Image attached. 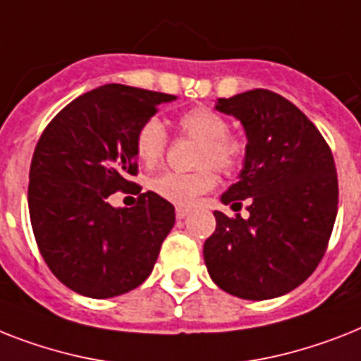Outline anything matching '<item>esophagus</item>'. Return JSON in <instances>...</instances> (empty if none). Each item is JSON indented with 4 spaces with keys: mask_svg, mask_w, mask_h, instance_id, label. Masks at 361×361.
Masks as SVG:
<instances>
[{
    "mask_svg": "<svg viewBox=\"0 0 361 361\" xmlns=\"http://www.w3.org/2000/svg\"><path fill=\"white\" fill-rule=\"evenodd\" d=\"M176 216H178L180 221H183V219L189 216V209H185V207H178V209H176Z\"/></svg>",
    "mask_w": 361,
    "mask_h": 361,
    "instance_id": "obj_1",
    "label": "esophagus"
}]
</instances>
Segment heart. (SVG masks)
Segmentation results:
<instances>
[{
	"instance_id": "b5f03b06",
	"label": "heart",
	"mask_w": 361,
	"mask_h": 361,
	"mask_svg": "<svg viewBox=\"0 0 361 361\" xmlns=\"http://www.w3.org/2000/svg\"><path fill=\"white\" fill-rule=\"evenodd\" d=\"M180 131L200 142L196 154L198 171L181 174L165 172L154 178L150 183L155 195L172 202L176 206H190L196 198L216 185V176L206 164L222 174L235 172L245 157V142L237 135L228 131V120L216 111L207 107H195L178 120ZM166 148V131L157 118H148L135 133V154L146 166L159 165Z\"/></svg>"
}]
</instances>
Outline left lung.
I'll return each instance as SVG.
<instances>
[{
	"label": "left lung",
	"instance_id": "obj_1",
	"mask_svg": "<svg viewBox=\"0 0 361 361\" xmlns=\"http://www.w3.org/2000/svg\"><path fill=\"white\" fill-rule=\"evenodd\" d=\"M216 111L243 124L247 148L237 183L221 196L248 219L213 211L204 262L222 291L247 300L282 297L323 259L338 215L332 152L289 99L265 89L219 98ZM237 211V209H233Z\"/></svg>",
	"mask_w": 361,
	"mask_h": 361
}]
</instances>
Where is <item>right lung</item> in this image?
I'll list each match as a JSON object with an SVG mask.
<instances>
[{"instance_id": "right-lung-1", "label": "right lung", "mask_w": 361, "mask_h": 361, "mask_svg": "<svg viewBox=\"0 0 361 361\" xmlns=\"http://www.w3.org/2000/svg\"><path fill=\"white\" fill-rule=\"evenodd\" d=\"M176 96L102 85L68 104L44 130L29 171V216L44 262L72 291L111 298L150 276L174 206L152 190L113 207L137 174L135 133Z\"/></svg>"}]
</instances>
